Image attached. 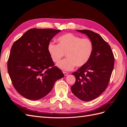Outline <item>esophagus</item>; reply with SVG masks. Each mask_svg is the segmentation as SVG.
Masks as SVG:
<instances>
[{
  "label": "esophagus",
  "mask_w": 127,
  "mask_h": 127,
  "mask_svg": "<svg viewBox=\"0 0 127 127\" xmlns=\"http://www.w3.org/2000/svg\"><path fill=\"white\" fill-rule=\"evenodd\" d=\"M63 73H64V75L66 76H67V75H68V72H65V71H63Z\"/></svg>",
  "instance_id": "esophagus-1"
}]
</instances>
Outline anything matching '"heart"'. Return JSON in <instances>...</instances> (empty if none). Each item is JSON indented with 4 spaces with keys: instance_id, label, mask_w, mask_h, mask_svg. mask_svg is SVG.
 Returning a JSON list of instances; mask_svg holds the SVG:
<instances>
[{
    "instance_id": "1",
    "label": "heart",
    "mask_w": 127,
    "mask_h": 127,
    "mask_svg": "<svg viewBox=\"0 0 127 127\" xmlns=\"http://www.w3.org/2000/svg\"><path fill=\"white\" fill-rule=\"evenodd\" d=\"M58 44L50 42L48 51L52 60L58 63L64 56L67 58L58 64L60 69L70 70L75 66L81 67L91 58L93 44L88 38H81L72 33H67L58 38Z\"/></svg>"
}]
</instances>
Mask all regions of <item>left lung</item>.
Listing matches in <instances>:
<instances>
[{"label":"left lung","mask_w":127,"mask_h":127,"mask_svg":"<svg viewBox=\"0 0 127 127\" xmlns=\"http://www.w3.org/2000/svg\"><path fill=\"white\" fill-rule=\"evenodd\" d=\"M77 31L89 37L93 44V50L88 63L72 73L76 82L71 90L81 100L91 101L101 95L108 86L114 57L110 45L98 34L88 30Z\"/></svg>","instance_id":"obj_1"}]
</instances>
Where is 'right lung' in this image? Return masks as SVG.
<instances>
[{"label": "right lung", "instance_id": "add662e5", "mask_svg": "<svg viewBox=\"0 0 127 127\" xmlns=\"http://www.w3.org/2000/svg\"><path fill=\"white\" fill-rule=\"evenodd\" d=\"M59 32L52 29H31L11 47L8 72L15 90L25 98L36 100L44 97L56 81L64 77L48 51V44Z\"/></svg>", "mask_w": 127, "mask_h": 127}]
</instances>
